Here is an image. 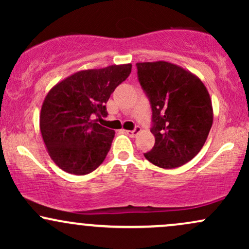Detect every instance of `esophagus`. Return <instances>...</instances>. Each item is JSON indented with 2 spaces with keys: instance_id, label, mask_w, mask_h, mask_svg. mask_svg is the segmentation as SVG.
<instances>
[{
  "instance_id": "esophagus-1",
  "label": "esophagus",
  "mask_w": 249,
  "mask_h": 249,
  "mask_svg": "<svg viewBox=\"0 0 249 249\" xmlns=\"http://www.w3.org/2000/svg\"><path fill=\"white\" fill-rule=\"evenodd\" d=\"M141 131H142V128H141V127H139V126H136V127L133 128V130H127V131H126V133H127L128 136H130V137H136L137 134H138L139 132H141Z\"/></svg>"
}]
</instances>
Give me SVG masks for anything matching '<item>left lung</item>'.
I'll list each match as a JSON object with an SVG mask.
<instances>
[{"instance_id":"1","label":"left lung","mask_w":249,"mask_h":249,"mask_svg":"<svg viewBox=\"0 0 249 249\" xmlns=\"http://www.w3.org/2000/svg\"><path fill=\"white\" fill-rule=\"evenodd\" d=\"M142 88L152 107L156 142L145 158L161 168H176L200 152L213 124V107L204 83L165 61L137 63Z\"/></svg>"}]
</instances>
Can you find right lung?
Masks as SVG:
<instances>
[{"mask_svg": "<svg viewBox=\"0 0 249 249\" xmlns=\"http://www.w3.org/2000/svg\"><path fill=\"white\" fill-rule=\"evenodd\" d=\"M131 68L128 63L78 71L53 85L45 96L39 128L50 158L63 171L83 176L104 161L115 131L93 118L107 115L105 104Z\"/></svg>", "mask_w": 249, "mask_h": 249, "instance_id": "obj_1", "label": "right lung"}]
</instances>
